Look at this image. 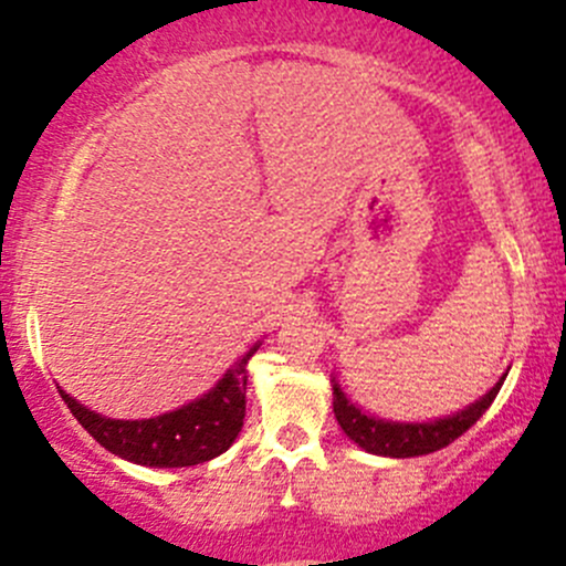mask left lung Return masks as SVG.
I'll list each match as a JSON object with an SVG mask.
<instances>
[{
  "label": "left lung",
  "mask_w": 566,
  "mask_h": 566,
  "mask_svg": "<svg viewBox=\"0 0 566 566\" xmlns=\"http://www.w3.org/2000/svg\"><path fill=\"white\" fill-rule=\"evenodd\" d=\"M501 384L503 378L484 395V398L475 400L473 406H468V409L459 411V415L434 422H389L367 417L365 411L356 409V406L345 398L343 389L334 384V415H337L339 429H343L356 446L365 448L367 453H378V457L392 459L422 457V453H434L440 451V448L451 446L453 440H459V437L490 409L495 395L501 392Z\"/></svg>",
  "instance_id": "obj_1"
}]
</instances>
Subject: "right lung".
Returning <instances> with one entry per match:
<instances>
[{
    "mask_svg": "<svg viewBox=\"0 0 566 566\" xmlns=\"http://www.w3.org/2000/svg\"><path fill=\"white\" fill-rule=\"evenodd\" d=\"M254 350L256 345L205 398L149 420H109L76 403L63 389L60 395L82 429L115 457L146 468H190L221 457L238 440L245 417V365Z\"/></svg>",
    "mask_w": 566,
    "mask_h": 566,
    "instance_id": "right-lung-1",
    "label": "right lung"
}]
</instances>
